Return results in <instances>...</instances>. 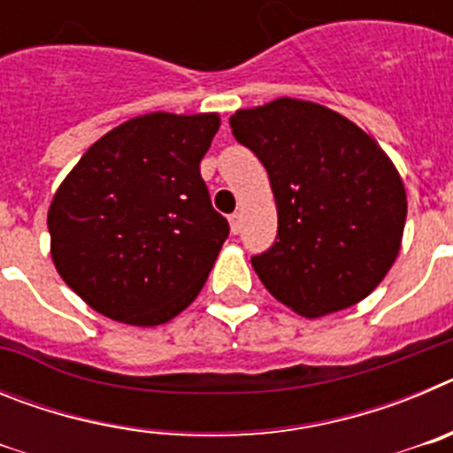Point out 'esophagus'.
Instances as JSON below:
<instances>
[{
  "label": "esophagus",
  "instance_id": "obj_1",
  "mask_svg": "<svg viewBox=\"0 0 453 453\" xmlns=\"http://www.w3.org/2000/svg\"><path fill=\"white\" fill-rule=\"evenodd\" d=\"M240 222H242L240 213L229 215V224H231V231H234V234H240Z\"/></svg>",
  "mask_w": 453,
  "mask_h": 453
}]
</instances>
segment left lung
<instances>
[{"label": "left lung", "instance_id": "left-lung-1", "mask_svg": "<svg viewBox=\"0 0 453 453\" xmlns=\"http://www.w3.org/2000/svg\"><path fill=\"white\" fill-rule=\"evenodd\" d=\"M231 131L265 165L276 199L274 245L251 265L306 318L365 299L392 267L406 190L376 140L340 113L281 97L231 115Z\"/></svg>", "mask_w": 453, "mask_h": 453}]
</instances>
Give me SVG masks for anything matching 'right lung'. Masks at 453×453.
<instances>
[{"label": "right lung", "mask_w": 453, "mask_h": 453, "mask_svg": "<svg viewBox=\"0 0 453 453\" xmlns=\"http://www.w3.org/2000/svg\"><path fill=\"white\" fill-rule=\"evenodd\" d=\"M215 113H150L99 138L47 213L63 281L97 313L135 326L179 315L229 238L199 172Z\"/></svg>", "instance_id": "add662e5"}]
</instances>
